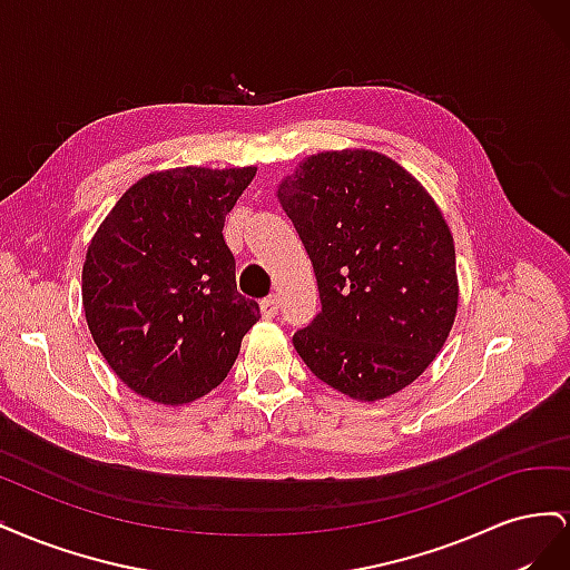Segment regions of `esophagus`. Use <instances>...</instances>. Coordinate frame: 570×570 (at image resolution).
Returning a JSON list of instances; mask_svg holds the SVG:
<instances>
[{
    "label": "esophagus",
    "mask_w": 570,
    "mask_h": 570,
    "mask_svg": "<svg viewBox=\"0 0 570 570\" xmlns=\"http://www.w3.org/2000/svg\"><path fill=\"white\" fill-rule=\"evenodd\" d=\"M258 306H262V316L264 318H273L275 314H278V299H275V297L262 299V304H258Z\"/></svg>",
    "instance_id": "obj_1"
}]
</instances>
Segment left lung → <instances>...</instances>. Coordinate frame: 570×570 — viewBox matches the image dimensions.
Here are the masks:
<instances>
[{
	"mask_svg": "<svg viewBox=\"0 0 570 570\" xmlns=\"http://www.w3.org/2000/svg\"><path fill=\"white\" fill-rule=\"evenodd\" d=\"M312 258L321 314L295 333L325 385L375 402L411 385L450 335L454 237L409 170L371 149L321 151L278 187Z\"/></svg>",
	"mask_w": 570,
	"mask_h": 570,
	"instance_id": "obj_1",
	"label": "left lung"
}]
</instances>
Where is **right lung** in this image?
I'll list each match as a JSON object with an SVG mask.
<instances>
[{
	"label": "right lung",
	"instance_id": "obj_1",
	"mask_svg": "<svg viewBox=\"0 0 570 570\" xmlns=\"http://www.w3.org/2000/svg\"><path fill=\"white\" fill-rule=\"evenodd\" d=\"M256 176L170 168L126 189L82 264L85 321L132 392L189 404L226 381L258 304L237 292L223 223Z\"/></svg>",
	"mask_w": 570,
	"mask_h": 570
}]
</instances>
